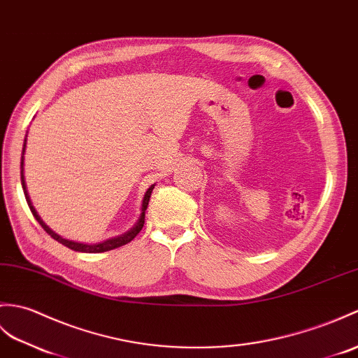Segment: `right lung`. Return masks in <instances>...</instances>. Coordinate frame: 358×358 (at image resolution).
Segmentation results:
<instances>
[{
	"label": "right lung",
	"instance_id": "right-lung-1",
	"mask_svg": "<svg viewBox=\"0 0 358 358\" xmlns=\"http://www.w3.org/2000/svg\"><path fill=\"white\" fill-rule=\"evenodd\" d=\"M26 141L24 140V148H22V157H21V185H22V190H24V195H26V199H27V204L30 207V210L33 213V217L36 218V221L41 224V227H43L47 234L52 236L53 239H56L57 243H61L62 245L71 248V250L74 252H84V253H102V252H108V250H113V248H117V247H122L124 244L131 243L132 239H134L138 234L140 230L143 229V224H145V210L148 209V204H149V198H151V194H152V189H154V185L149 187L146 190L145 194V198H143V204H141V213H140V218L138 221L134 224V227H132L131 230H128L127 234H123L120 236H115V238H111V239H106L103 241V243H99V244H82V243H74V241H69V239H64L61 238L57 234H55V231L52 229H48V226H45V222L39 218V215L36 213L35 207L31 206V201L29 198V194H27V189H26V181H24V176H22V164H24V151H26Z\"/></svg>",
	"mask_w": 358,
	"mask_h": 358
}]
</instances>
